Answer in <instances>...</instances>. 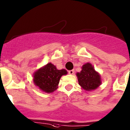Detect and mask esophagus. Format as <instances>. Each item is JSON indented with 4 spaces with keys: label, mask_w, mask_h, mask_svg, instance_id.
Listing matches in <instances>:
<instances>
[{
    "label": "esophagus",
    "mask_w": 130,
    "mask_h": 130,
    "mask_svg": "<svg viewBox=\"0 0 130 130\" xmlns=\"http://www.w3.org/2000/svg\"><path fill=\"white\" fill-rule=\"evenodd\" d=\"M74 72H75V71H74V70H70V71H68L69 74H70V75H73V73H74Z\"/></svg>",
    "instance_id": "1"
}]
</instances>
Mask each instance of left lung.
Instances as JSON below:
<instances>
[{"instance_id":"1","label":"left lung","mask_w":130,"mask_h":130,"mask_svg":"<svg viewBox=\"0 0 130 130\" xmlns=\"http://www.w3.org/2000/svg\"><path fill=\"white\" fill-rule=\"evenodd\" d=\"M77 77L79 85L86 91L95 90L101 84V75L90 63L82 66V70L77 73Z\"/></svg>"}]
</instances>
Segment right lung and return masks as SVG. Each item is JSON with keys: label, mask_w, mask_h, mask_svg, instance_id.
<instances>
[{"label": "right lung", "mask_w": 130, "mask_h": 130, "mask_svg": "<svg viewBox=\"0 0 130 130\" xmlns=\"http://www.w3.org/2000/svg\"><path fill=\"white\" fill-rule=\"evenodd\" d=\"M67 73L66 70H57L53 64L48 63L34 73L33 83L42 91L52 93L58 88L60 77Z\"/></svg>", "instance_id": "1"}]
</instances>
